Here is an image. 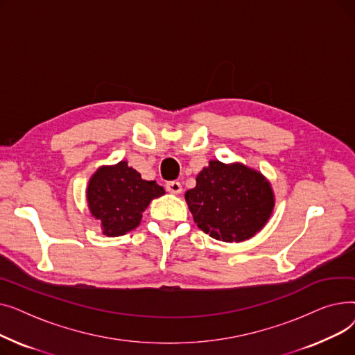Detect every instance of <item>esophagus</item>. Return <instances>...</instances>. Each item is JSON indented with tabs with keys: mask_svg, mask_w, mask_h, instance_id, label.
<instances>
[{
	"mask_svg": "<svg viewBox=\"0 0 355 355\" xmlns=\"http://www.w3.org/2000/svg\"><path fill=\"white\" fill-rule=\"evenodd\" d=\"M165 189L168 193H171V194H180L182 191V187L178 181H168L165 184Z\"/></svg>",
	"mask_w": 355,
	"mask_h": 355,
	"instance_id": "34e87169",
	"label": "esophagus"
}]
</instances>
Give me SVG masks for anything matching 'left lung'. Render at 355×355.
<instances>
[{"label":"left lung","mask_w":355,"mask_h":355,"mask_svg":"<svg viewBox=\"0 0 355 355\" xmlns=\"http://www.w3.org/2000/svg\"><path fill=\"white\" fill-rule=\"evenodd\" d=\"M197 226L223 241H241L265 226L273 193L265 177L250 168L210 161L197 175V185L185 193Z\"/></svg>","instance_id":"left-lung-1"}]
</instances>
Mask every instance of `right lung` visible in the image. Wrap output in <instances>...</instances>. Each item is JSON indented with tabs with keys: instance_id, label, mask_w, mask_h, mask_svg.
Wrapping results in <instances>:
<instances>
[{
	"instance_id": "1",
	"label": "right lung",
	"mask_w": 355,
	"mask_h": 355,
	"mask_svg": "<svg viewBox=\"0 0 355 355\" xmlns=\"http://www.w3.org/2000/svg\"><path fill=\"white\" fill-rule=\"evenodd\" d=\"M90 213L102 223L103 234L115 237L135 229L149 201L165 194L155 181H145L134 168L121 161L101 166L87 185Z\"/></svg>"
}]
</instances>
